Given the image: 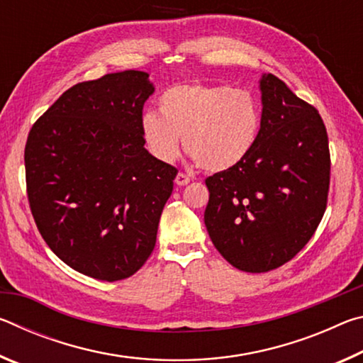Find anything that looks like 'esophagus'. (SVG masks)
I'll return each instance as SVG.
<instances>
[{"instance_id":"34e87169","label":"esophagus","mask_w":363,"mask_h":363,"mask_svg":"<svg viewBox=\"0 0 363 363\" xmlns=\"http://www.w3.org/2000/svg\"><path fill=\"white\" fill-rule=\"evenodd\" d=\"M189 182H190V176L189 174L177 173V176H176V184H177V186H187Z\"/></svg>"}]
</instances>
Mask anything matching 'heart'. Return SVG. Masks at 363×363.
<instances>
[{"label": "heart", "mask_w": 363, "mask_h": 363, "mask_svg": "<svg viewBox=\"0 0 363 363\" xmlns=\"http://www.w3.org/2000/svg\"><path fill=\"white\" fill-rule=\"evenodd\" d=\"M147 112L140 131L147 149L169 163L179 155L181 138L200 168L220 173L240 164L259 136L261 112L247 91L200 82L169 86Z\"/></svg>", "instance_id": "heart-1"}]
</instances>
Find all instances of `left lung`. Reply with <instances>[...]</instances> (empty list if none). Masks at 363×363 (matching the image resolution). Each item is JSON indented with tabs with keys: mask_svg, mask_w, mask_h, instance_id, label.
<instances>
[{
	"mask_svg": "<svg viewBox=\"0 0 363 363\" xmlns=\"http://www.w3.org/2000/svg\"><path fill=\"white\" fill-rule=\"evenodd\" d=\"M261 130L250 155L206 177L205 225L224 259L269 272L314 235L330 190L328 134L314 106L272 73L261 79Z\"/></svg>",
	"mask_w": 363,
	"mask_h": 363,
	"instance_id": "8db88e82",
	"label": "left lung"
}]
</instances>
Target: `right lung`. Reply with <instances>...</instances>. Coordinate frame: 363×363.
I'll return each mask as SVG.
<instances>
[{
  "mask_svg": "<svg viewBox=\"0 0 363 363\" xmlns=\"http://www.w3.org/2000/svg\"><path fill=\"white\" fill-rule=\"evenodd\" d=\"M145 72L83 82L33 123L26 144L28 205L67 266L97 280L131 277L149 259L177 169L144 149Z\"/></svg>",
  "mask_w": 363,
  "mask_h": 363,
  "instance_id": "1",
  "label": "right lung"
}]
</instances>
